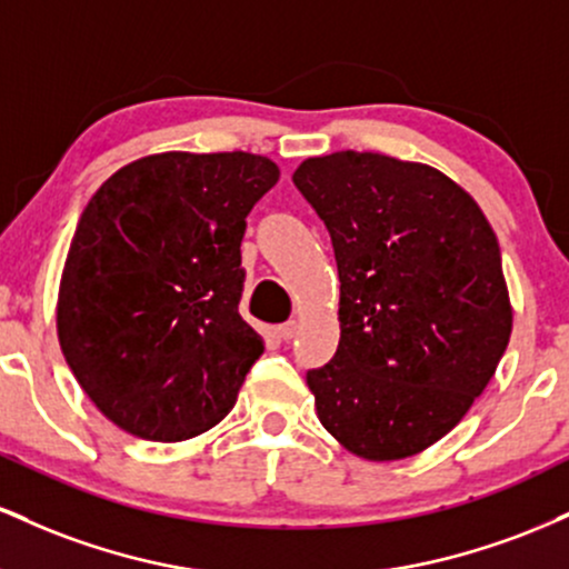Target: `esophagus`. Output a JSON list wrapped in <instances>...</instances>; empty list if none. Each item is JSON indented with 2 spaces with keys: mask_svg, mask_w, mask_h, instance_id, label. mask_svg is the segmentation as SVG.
I'll return each instance as SVG.
<instances>
[{
  "mask_svg": "<svg viewBox=\"0 0 569 569\" xmlns=\"http://www.w3.org/2000/svg\"><path fill=\"white\" fill-rule=\"evenodd\" d=\"M297 331H299V323L297 321H289V323L278 326V337L283 339V342H289V339L297 337Z\"/></svg>",
  "mask_w": 569,
  "mask_h": 569,
  "instance_id": "obj_1",
  "label": "esophagus"
}]
</instances>
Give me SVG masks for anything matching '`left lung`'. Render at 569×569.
<instances>
[{
  "label": "left lung",
  "mask_w": 569,
  "mask_h": 569,
  "mask_svg": "<svg viewBox=\"0 0 569 569\" xmlns=\"http://www.w3.org/2000/svg\"><path fill=\"white\" fill-rule=\"evenodd\" d=\"M293 184L339 272L337 352L307 371L318 420L363 460L420 455L485 393L511 339L498 238L426 162L348 149L307 158Z\"/></svg>",
  "instance_id": "left-lung-1"
}]
</instances>
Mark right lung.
I'll use <instances>...</instances> for the list:
<instances>
[{"mask_svg":"<svg viewBox=\"0 0 569 569\" xmlns=\"http://www.w3.org/2000/svg\"><path fill=\"white\" fill-rule=\"evenodd\" d=\"M280 179L251 152H160L84 206L58 286V342L103 417L187 441L238 401L264 339L240 318L246 217Z\"/></svg>","mask_w":569,"mask_h":569,"instance_id":"1","label":"right lung"}]
</instances>
